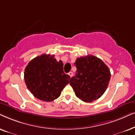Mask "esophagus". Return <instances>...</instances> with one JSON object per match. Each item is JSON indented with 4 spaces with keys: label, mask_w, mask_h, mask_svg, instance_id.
<instances>
[{
    "label": "esophagus",
    "mask_w": 135,
    "mask_h": 135,
    "mask_svg": "<svg viewBox=\"0 0 135 135\" xmlns=\"http://www.w3.org/2000/svg\"><path fill=\"white\" fill-rule=\"evenodd\" d=\"M68 74H69V75L70 76V78H71V77H72V76H73V73L71 72V71H70V72L68 73Z\"/></svg>",
    "instance_id": "34e87169"
}]
</instances>
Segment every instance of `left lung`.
Instances as JSON below:
<instances>
[{"label":"left lung","mask_w":135,"mask_h":135,"mask_svg":"<svg viewBox=\"0 0 135 135\" xmlns=\"http://www.w3.org/2000/svg\"><path fill=\"white\" fill-rule=\"evenodd\" d=\"M75 76L70 84L77 98L91 102L100 98L107 88L111 74L104 62L98 57L89 55L76 59Z\"/></svg>","instance_id":"8db88e82"}]
</instances>
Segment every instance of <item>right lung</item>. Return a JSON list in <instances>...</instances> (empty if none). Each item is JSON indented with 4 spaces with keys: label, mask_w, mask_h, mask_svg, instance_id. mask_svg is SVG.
<instances>
[{
    "label": "right lung",
    "mask_w": 135,
    "mask_h": 135,
    "mask_svg": "<svg viewBox=\"0 0 135 135\" xmlns=\"http://www.w3.org/2000/svg\"><path fill=\"white\" fill-rule=\"evenodd\" d=\"M64 64L54 55L42 54L35 57L25 69L26 85L35 98L51 102L58 98L70 77L64 72Z\"/></svg>",
    "instance_id": "obj_1"
}]
</instances>
